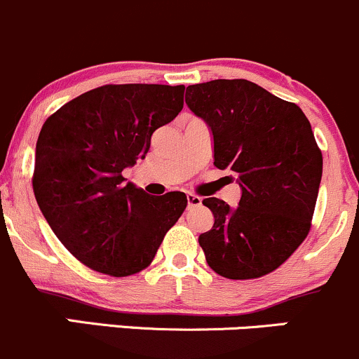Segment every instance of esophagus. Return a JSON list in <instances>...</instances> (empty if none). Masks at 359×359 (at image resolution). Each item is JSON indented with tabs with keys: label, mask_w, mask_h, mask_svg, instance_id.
Masks as SVG:
<instances>
[{
	"label": "esophagus",
	"mask_w": 359,
	"mask_h": 359,
	"mask_svg": "<svg viewBox=\"0 0 359 359\" xmlns=\"http://www.w3.org/2000/svg\"><path fill=\"white\" fill-rule=\"evenodd\" d=\"M201 203H203V199H201L199 196L192 194V192H187V208L189 210H191V208L201 206Z\"/></svg>",
	"instance_id": "esophagus-1"
}]
</instances>
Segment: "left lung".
Masks as SVG:
<instances>
[{
    "label": "left lung",
    "mask_w": 359,
    "mask_h": 359,
    "mask_svg": "<svg viewBox=\"0 0 359 359\" xmlns=\"http://www.w3.org/2000/svg\"><path fill=\"white\" fill-rule=\"evenodd\" d=\"M186 104L215 140V167L238 175L242 198L203 201L215 216L199 235L208 266L228 279L273 273L302 245L312 226L322 151L312 126L293 102L247 80L187 86Z\"/></svg>",
    "instance_id": "1"
}]
</instances>
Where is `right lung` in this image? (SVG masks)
I'll return each instance as SVG.
<instances>
[{
    "mask_svg": "<svg viewBox=\"0 0 359 359\" xmlns=\"http://www.w3.org/2000/svg\"><path fill=\"white\" fill-rule=\"evenodd\" d=\"M184 85H104L47 117L32 187L42 215L81 264L124 278L147 269L187 206L173 191L148 196L122 170L144 158L151 135L184 107Z\"/></svg>",
    "mask_w": 359,
    "mask_h": 359,
    "instance_id": "obj_1",
    "label": "right lung"
}]
</instances>
